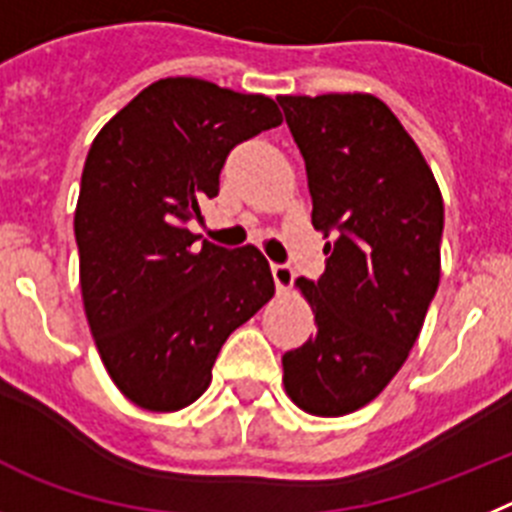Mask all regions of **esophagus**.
Masks as SVG:
<instances>
[{"mask_svg":"<svg viewBox=\"0 0 512 512\" xmlns=\"http://www.w3.org/2000/svg\"><path fill=\"white\" fill-rule=\"evenodd\" d=\"M270 273H273V281L278 291H288V288H291L293 283L291 265H286V262H273V265H270Z\"/></svg>","mask_w":512,"mask_h":512,"instance_id":"obj_1","label":"esophagus"}]
</instances>
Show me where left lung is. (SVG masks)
Returning <instances> with one entry per match:
<instances>
[{
	"instance_id": "left-lung-1",
	"label": "left lung",
	"mask_w": 512,
	"mask_h": 512,
	"mask_svg": "<svg viewBox=\"0 0 512 512\" xmlns=\"http://www.w3.org/2000/svg\"><path fill=\"white\" fill-rule=\"evenodd\" d=\"M306 164L311 224L327 237L319 281L299 278L317 335L283 355L288 397L319 417L384 391L441 281L443 198L397 115L373 95H281Z\"/></svg>"
}]
</instances>
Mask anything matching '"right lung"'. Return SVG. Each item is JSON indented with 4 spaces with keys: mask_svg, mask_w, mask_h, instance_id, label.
Listing matches in <instances>:
<instances>
[{
    "mask_svg": "<svg viewBox=\"0 0 512 512\" xmlns=\"http://www.w3.org/2000/svg\"><path fill=\"white\" fill-rule=\"evenodd\" d=\"M281 123L270 97L170 77L92 141L74 213L84 311L110 379L144 410L201 397L226 337L273 296L257 247L198 244L188 224L229 151Z\"/></svg>",
    "mask_w": 512,
    "mask_h": 512,
    "instance_id": "obj_1",
    "label": "right lung"
}]
</instances>
